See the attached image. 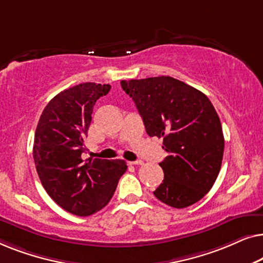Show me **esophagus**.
<instances>
[{
	"instance_id": "1",
	"label": "esophagus",
	"mask_w": 263,
	"mask_h": 263,
	"mask_svg": "<svg viewBox=\"0 0 263 263\" xmlns=\"http://www.w3.org/2000/svg\"><path fill=\"white\" fill-rule=\"evenodd\" d=\"M129 164H130V165H142L143 161L142 160H135V161H130Z\"/></svg>"
}]
</instances>
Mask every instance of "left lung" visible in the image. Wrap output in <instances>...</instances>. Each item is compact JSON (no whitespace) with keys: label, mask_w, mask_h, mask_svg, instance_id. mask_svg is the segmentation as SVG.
Here are the masks:
<instances>
[{"label":"left lung","mask_w":263,"mask_h":263,"mask_svg":"<svg viewBox=\"0 0 263 263\" xmlns=\"http://www.w3.org/2000/svg\"><path fill=\"white\" fill-rule=\"evenodd\" d=\"M149 136L163 139L164 179L153 194L175 208L192 206L213 186L221 167L224 135L206 95L171 77L122 80Z\"/></svg>","instance_id":"left-lung-1"}]
</instances>
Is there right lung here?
Masks as SVG:
<instances>
[{
	"instance_id": "right-lung-1",
	"label": "right lung",
	"mask_w": 263,
	"mask_h": 263,
	"mask_svg": "<svg viewBox=\"0 0 263 263\" xmlns=\"http://www.w3.org/2000/svg\"><path fill=\"white\" fill-rule=\"evenodd\" d=\"M110 85L85 82L50 100L39 118L33 159L49 196L63 210L87 217L105 207L127 171L124 160L82 159L93 106Z\"/></svg>"
}]
</instances>
